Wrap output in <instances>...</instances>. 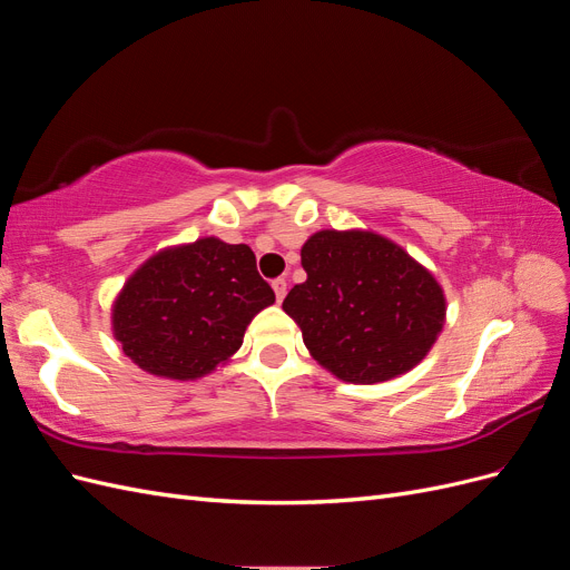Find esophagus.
Instances as JSON below:
<instances>
[{"label":"esophagus","instance_id":"obj_1","mask_svg":"<svg viewBox=\"0 0 570 570\" xmlns=\"http://www.w3.org/2000/svg\"><path fill=\"white\" fill-rule=\"evenodd\" d=\"M271 285H273V292H275V299L283 302L285 295H287V281L285 278H275Z\"/></svg>","mask_w":570,"mask_h":570}]
</instances>
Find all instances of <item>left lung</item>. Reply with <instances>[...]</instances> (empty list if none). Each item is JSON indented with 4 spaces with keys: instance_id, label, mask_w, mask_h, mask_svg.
Wrapping results in <instances>:
<instances>
[{
    "instance_id": "1",
    "label": "left lung",
    "mask_w": 570,
    "mask_h": 570,
    "mask_svg": "<svg viewBox=\"0 0 570 570\" xmlns=\"http://www.w3.org/2000/svg\"><path fill=\"white\" fill-rule=\"evenodd\" d=\"M306 281L285 314L308 354L342 383L375 385L409 373L433 350L444 289L404 247L373 230H318L302 247Z\"/></svg>"
}]
</instances>
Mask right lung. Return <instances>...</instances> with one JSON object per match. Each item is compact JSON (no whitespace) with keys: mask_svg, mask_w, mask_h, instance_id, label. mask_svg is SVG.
Listing matches in <instances>:
<instances>
[{"mask_svg":"<svg viewBox=\"0 0 570 570\" xmlns=\"http://www.w3.org/2000/svg\"><path fill=\"white\" fill-rule=\"evenodd\" d=\"M273 302L247 245L199 237L157 252L130 275L114 299L111 331L135 366L197 381L243 347L247 325Z\"/></svg>","mask_w":570,"mask_h":570,"instance_id":"obj_1","label":"right lung"}]
</instances>
